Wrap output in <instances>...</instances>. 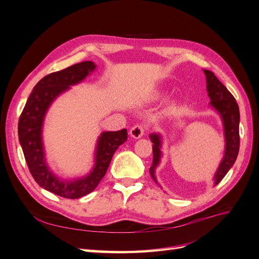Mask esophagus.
Listing matches in <instances>:
<instances>
[{
	"mask_svg": "<svg viewBox=\"0 0 259 259\" xmlns=\"http://www.w3.org/2000/svg\"><path fill=\"white\" fill-rule=\"evenodd\" d=\"M145 133V127L143 126L142 124H137L135 125V126H133L131 130H130V135L135 138V139H138L140 137H143Z\"/></svg>",
	"mask_w": 259,
	"mask_h": 259,
	"instance_id": "1",
	"label": "esophagus"
}]
</instances>
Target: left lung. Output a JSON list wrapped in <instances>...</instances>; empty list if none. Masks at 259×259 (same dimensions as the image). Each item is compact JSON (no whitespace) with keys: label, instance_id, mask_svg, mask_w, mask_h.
<instances>
[{"label":"left lung","instance_id":"8db88e82","mask_svg":"<svg viewBox=\"0 0 259 259\" xmlns=\"http://www.w3.org/2000/svg\"><path fill=\"white\" fill-rule=\"evenodd\" d=\"M203 71H204L206 75V88L210 99V106L216 109L222 116L226 138L225 156L214 177L216 186L222 182V179L228 173L237 160L240 148V112L236 98L226 89V86L217 79L216 75L211 71H208V70H203ZM149 137H150V140L153 143V162L149 171H150L154 182H156L154 171L161 158V137L156 134H152Z\"/></svg>","mask_w":259,"mask_h":259}]
</instances>
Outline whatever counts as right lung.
I'll return each instance as SVG.
<instances>
[{"label":"right lung","mask_w":259,"mask_h":259,"mask_svg":"<svg viewBox=\"0 0 259 259\" xmlns=\"http://www.w3.org/2000/svg\"><path fill=\"white\" fill-rule=\"evenodd\" d=\"M95 67L92 61H83L44 76L34 86L19 117L18 137L31 175L40 187L62 198L77 199L95 189L106 175L115 150L127 139L125 128L103 133L96 148L95 167L83 179L62 182L46 166L41 137L46 110L59 94L81 82Z\"/></svg>","instance_id":"right-lung-1"}]
</instances>
